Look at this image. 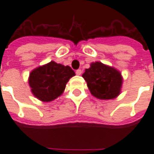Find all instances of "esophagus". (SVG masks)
Wrapping results in <instances>:
<instances>
[{
  "label": "esophagus",
  "instance_id": "esophagus-1",
  "mask_svg": "<svg viewBox=\"0 0 154 154\" xmlns=\"http://www.w3.org/2000/svg\"><path fill=\"white\" fill-rule=\"evenodd\" d=\"M82 71L81 70V69H78V70L76 71V74H77V75H78V76H79V75H81V74H82Z\"/></svg>",
  "mask_w": 154,
  "mask_h": 154
}]
</instances>
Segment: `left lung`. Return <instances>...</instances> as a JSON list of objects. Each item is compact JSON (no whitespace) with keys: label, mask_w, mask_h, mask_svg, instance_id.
I'll use <instances>...</instances> for the list:
<instances>
[{"label":"left lung","mask_w":154,"mask_h":154,"mask_svg":"<svg viewBox=\"0 0 154 154\" xmlns=\"http://www.w3.org/2000/svg\"><path fill=\"white\" fill-rule=\"evenodd\" d=\"M91 95L101 100L114 99L119 95L122 76L119 71L100 62L91 64L82 74Z\"/></svg>","instance_id":"left-lung-1"}]
</instances>
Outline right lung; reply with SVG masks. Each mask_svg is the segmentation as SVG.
<instances>
[{
  "mask_svg": "<svg viewBox=\"0 0 154 154\" xmlns=\"http://www.w3.org/2000/svg\"><path fill=\"white\" fill-rule=\"evenodd\" d=\"M73 76L75 72L69 66L51 61L32 71L29 77V84L32 93L37 99L48 102L63 94L66 84Z\"/></svg>",
  "mask_w": 154,
  "mask_h": 154,
  "instance_id": "add662e5",
  "label": "right lung"
}]
</instances>
